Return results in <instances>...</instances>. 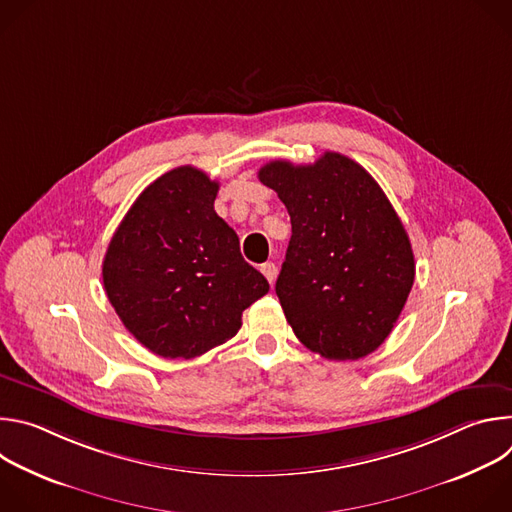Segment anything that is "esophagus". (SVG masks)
<instances>
[{"label": "esophagus", "instance_id": "esophagus-1", "mask_svg": "<svg viewBox=\"0 0 512 512\" xmlns=\"http://www.w3.org/2000/svg\"><path fill=\"white\" fill-rule=\"evenodd\" d=\"M261 273H263L265 279L273 285V281H275V277H277V265H275V263H263V265H261Z\"/></svg>", "mask_w": 512, "mask_h": 512}]
</instances>
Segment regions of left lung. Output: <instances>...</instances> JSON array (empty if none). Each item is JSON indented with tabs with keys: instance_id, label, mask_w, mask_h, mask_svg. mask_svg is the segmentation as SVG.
Instances as JSON below:
<instances>
[{
	"instance_id": "left-lung-1",
	"label": "left lung",
	"mask_w": 512,
	"mask_h": 512,
	"mask_svg": "<svg viewBox=\"0 0 512 512\" xmlns=\"http://www.w3.org/2000/svg\"><path fill=\"white\" fill-rule=\"evenodd\" d=\"M259 180L289 212L275 294L300 342L328 360L377 350L415 279L407 231L381 186L336 152L308 166L269 162Z\"/></svg>"
}]
</instances>
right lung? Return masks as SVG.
Wrapping results in <instances>:
<instances>
[{
  "label": "right lung",
  "mask_w": 512,
  "mask_h": 512,
  "mask_svg": "<svg viewBox=\"0 0 512 512\" xmlns=\"http://www.w3.org/2000/svg\"><path fill=\"white\" fill-rule=\"evenodd\" d=\"M218 182L180 166L145 188L117 227L103 285L123 326L164 358L227 342L243 310L269 291L237 233L214 212Z\"/></svg>",
  "instance_id": "1"
}]
</instances>
